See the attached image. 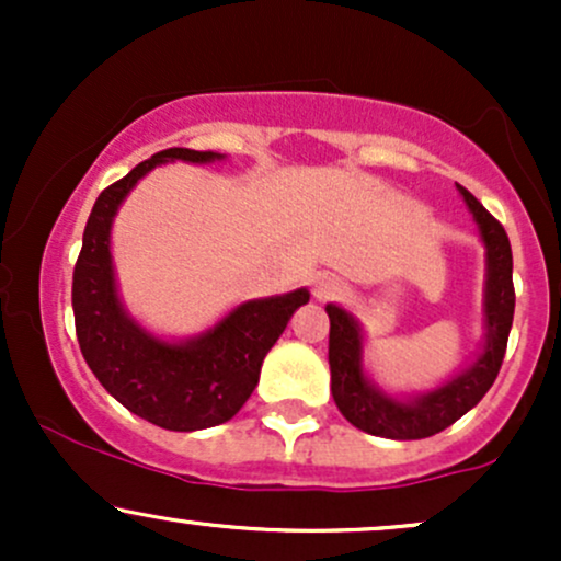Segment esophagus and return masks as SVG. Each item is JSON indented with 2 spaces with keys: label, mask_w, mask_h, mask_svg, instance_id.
<instances>
[{
  "label": "esophagus",
  "mask_w": 561,
  "mask_h": 561,
  "mask_svg": "<svg viewBox=\"0 0 561 561\" xmlns=\"http://www.w3.org/2000/svg\"><path fill=\"white\" fill-rule=\"evenodd\" d=\"M313 293H317L319 300H332V298H337L340 293H343V282H340L337 276H332V274L319 276L317 289H313Z\"/></svg>",
  "instance_id": "34e87169"
}]
</instances>
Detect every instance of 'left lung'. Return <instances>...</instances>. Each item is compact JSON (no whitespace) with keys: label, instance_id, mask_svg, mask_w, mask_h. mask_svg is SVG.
Returning a JSON list of instances; mask_svg holds the SVG:
<instances>
[{"label":"left lung","instance_id":"8db88e82","mask_svg":"<svg viewBox=\"0 0 561 561\" xmlns=\"http://www.w3.org/2000/svg\"><path fill=\"white\" fill-rule=\"evenodd\" d=\"M456 186L465 195L474 221L480 224L482 242L488 248V343L478 362L456 379H450L448 385H443L440 390L427 392L411 403L392 401L371 388L362 375V334H358L356 321L347 317L343 308L327 306L334 403L353 427L369 435L392 437V440H420V437L440 433L482 401L504 364L506 340L514 319L512 244H508L504 227L482 208L480 199L461 184Z\"/></svg>","mask_w":561,"mask_h":561}]
</instances>
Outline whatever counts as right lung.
Wrapping results in <instances>:
<instances>
[{
  "instance_id": "obj_1",
  "label": "right lung",
  "mask_w": 561,
  "mask_h": 561,
  "mask_svg": "<svg viewBox=\"0 0 561 561\" xmlns=\"http://www.w3.org/2000/svg\"><path fill=\"white\" fill-rule=\"evenodd\" d=\"M221 156L186 147L160 150L96 197L73 268L76 337L89 369L115 401L163 430L192 433L229 422L255 390L261 364L308 289L250 300L203 337L171 345L139 330L121 308L111 263V224L147 171L165 160L208 163Z\"/></svg>"
}]
</instances>
